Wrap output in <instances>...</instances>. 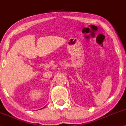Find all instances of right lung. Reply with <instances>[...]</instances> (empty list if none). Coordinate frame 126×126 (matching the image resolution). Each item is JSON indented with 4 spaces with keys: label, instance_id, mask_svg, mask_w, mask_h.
I'll return each instance as SVG.
<instances>
[{
    "label": "right lung",
    "instance_id": "1",
    "mask_svg": "<svg viewBox=\"0 0 126 126\" xmlns=\"http://www.w3.org/2000/svg\"><path fill=\"white\" fill-rule=\"evenodd\" d=\"M41 108V109H43V108Z\"/></svg>",
    "mask_w": 126,
    "mask_h": 126
}]
</instances>
